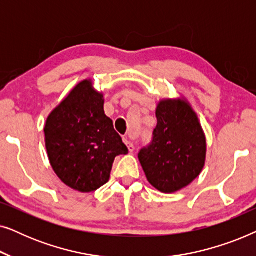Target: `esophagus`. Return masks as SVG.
<instances>
[{"label":"esophagus","mask_w":256,"mask_h":256,"mask_svg":"<svg viewBox=\"0 0 256 256\" xmlns=\"http://www.w3.org/2000/svg\"><path fill=\"white\" fill-rule=\"evenodd\" d=\"M124 143H126V144H127V146H128V150H129V152H134V150H135V146H134V144H132V143L130 141H128V138H124Z\"/></svg>","instance_id":"1"}]
</instances>
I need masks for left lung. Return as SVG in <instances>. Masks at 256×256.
<instances>
[{"mask_svg": "<svg viewBox=\"0 0 256 256\" xmlns=\"http://www.w3.org/2000/svg\"><path fill=\"white\" fill-rule=\"evenodd\" d=\"M157 126L138 160L146 180L164 194L188 186L205 164L206 140L197 115L186 101L163 100L156 110Z\"/></svg>", "mask_w": 256, "mask_h": 256, "instance_id": "left-lung-1", "label": "left lung"}]
</instances>
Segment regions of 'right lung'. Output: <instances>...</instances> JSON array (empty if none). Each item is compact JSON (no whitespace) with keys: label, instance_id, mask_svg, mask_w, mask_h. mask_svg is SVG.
Segmentation results:
<instances>
[{"label":"right lung","instance_id":"obj_1","mask_svg":"<svg viewBox=\"0 0 256 256\" xmlns=\"http://www.w3.org/2000/svg\"><path fill=\"white\" fill-rule=\"evenodd\" d=\"M45 146L52 169L62 183L80 192L96 191L110 180L115 157L128 148L104 110V96L84 80L48 115Z\"/></svg>","mask_w":256,"mask_h":256}]
</instances>
